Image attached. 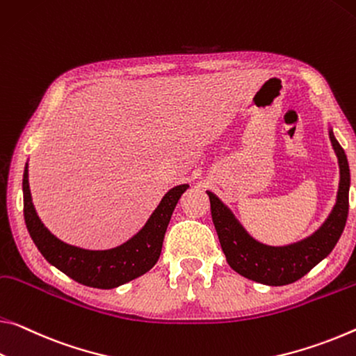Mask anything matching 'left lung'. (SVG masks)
<instances>
[{"instance_id":"obj_1","label":"left lung","mask_w":356,"mask_h":356,"mask_svg":"<svg viewBox=\"0 0 356 356\" xmlns=\"http://www.w3.org/2000/svg\"><path fill=\"white\" fill-rule=\"evenodd\" d=\"M330 139L339 161V190L337 200L326 222L312 236L284 247L266 245L253 239L233 216V212L212 191L211 213L217 229L220 245L227 261L236 273L264 285H289L306 275L310 269L326 258L339 241L348 216V188L350 169L346 152L330 129Z\"/></svg>"}]
</instances>
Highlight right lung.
Listing matches in <instances>:
<instances>
[{"label":"right lung","instance_id":"obj_1","mask_svg":"<svg viewBox=\"0 0 356 356\" xmlns=\"http://www.w3.org/2000/svg\"><path fill=\"white\" fill-rule=\"evenodd\" d=\"M187 184L177 185L163 196L160 204L138 234L109 250H87L60 241L44 227L33 206L28 163L24 172V216L33 242L47 261L79 284L93 289H115L155 266L161 253L169 220Z\"/></svg>","mask_w":356,"mask_h":356}]
</instances>
